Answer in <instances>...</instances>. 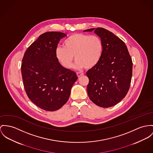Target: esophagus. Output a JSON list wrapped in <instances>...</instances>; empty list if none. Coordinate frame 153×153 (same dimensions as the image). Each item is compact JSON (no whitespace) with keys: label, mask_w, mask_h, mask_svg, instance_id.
<instances>
[{"label":"esophagus","mask_w":153,"mask_h":153,"mask_svg":"<svg viewBox=\"0 0 153 153\" xmlns=\"http://www.w3.org/2000/svg\"><path fill=\"white\" fill-rule=\"evenodd\" d=\"M77 77H80L81 76H83V73H80V72H77Z\"/></svg>","instance_id":"34e87169"}]
</instances>
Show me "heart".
Listing matches in <instances>:
<instances>
[{"label":"heart","mask_w":153,"mask_h":153,"mask_svg":"<svg viewBox=\"0 0 153 153\" xmlns=\"http://www.w3.org/2000/svg\"><path fill=\"white\" fill-rule=\"evenodd\" d=\"M102 52L103 43L99 36L82 33L71 35L65 41L64 47L55 49L56 58L66 69L71 68L74 56L76 69H91L98 63Z\"/></svg>","instance_id":"b5f03b06"}]
</instances>
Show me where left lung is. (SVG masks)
I'll return each mask as SVG.
<instances>
[{
    "instance_id": "1",
    "label": "left lung",
    "mask_w": 153,
    "mask_h": 153,
    "mask_svg": "<svg viewBox=\"0 0 153 153\" xmlns=\"http://www.w3.org/2000/svg\"><path fill=\"white\" fill-rule=\"evenodd\" d=\"M93 30L102 41L103 52L98 63L86 73L87 93L95 105L108 108L117 104L128 93L133 62L126 45L117 36L101 27L84 31Z\"/></svg>"
}]
</instances>
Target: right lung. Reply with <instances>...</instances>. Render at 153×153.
<instances>
[{
	"instance_id": "add662e5",
	"label": "right lung",
	"mask_w": 153,
	"mask_h": 153,
	"mask_svg": "<svg viewBox=\"0 0 153 153\" xmlns=\"http://www.w3.org/2000/svg\"><path fill=\"white\" fill-rule=\"evenodd\" d=\"M63 33L49 31L38 37L25 51L21 66L25 93L39 108L55 111L69 100L71 87L77 80L75 72L63 68L55 49Z\"/></svg>"
}]
</instances>
